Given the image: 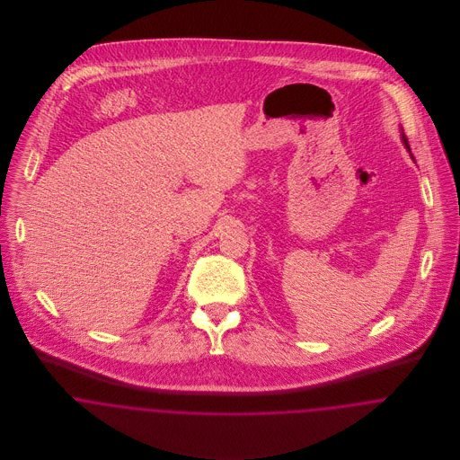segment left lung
<instances>
[{
	"label": "left lung",
	"mask_w": 460,
	"mask_h": 460,
	"mask_svg": "<svg viewBox=\"0 0 460 460\" xmlns=\"http://www.w3.org/2000/svg\"><path fill=\"white\" fill-rule=\"evenodd\" d=\"M402 141H403V145H405V148L411 152V146H409V141H407V136L402 132Z\"/></svg>",
	"instance_id": "1"
}]
</instances>
